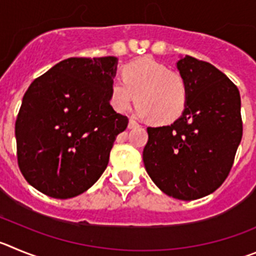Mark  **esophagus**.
<instances>
[{"label": "esophagus", "mask_w": 256, "mask_h": 256, "mask_svg": "<svg viewBox=\"0 0 256 256\" xmlns=\"http://www.w3.org/2000/svg\"><path fill=\"white\" fill-rule=\"evenodd\" d=\"M138 126H139V124H138L136 121H135V120H132V118H130V120H128V128H138Z\"/></svg>", "instance_id": "esophagus-1"}]
</instances>
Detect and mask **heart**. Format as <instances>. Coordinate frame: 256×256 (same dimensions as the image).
Here are the masks:
<instances>
[{"label":"heart","instance_id":"b5f03b06","mask_svg":"<svg viewBox=\"0 0 256 256\" xmlns=\"http://www.w3.org/2000/svg\"><path fill=\"white\" fill-rule=\"evenodd\" d=\"M122 78L111 82L110 102L117 112L128 111L138 100V116L152 117L156 124H170L185 111L188 84L178 71L144 57L128 64L122 68Z\"/></svg>","mask_w":256,"mask_h":256}]
</instances>
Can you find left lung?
<instances>
[{"mask_svg":"<svg viewBox=\"0 0 256 256\" xmlns=\"http://www.w3.org/2000/svg\"><path fill=\"white\" fill-rule=\"evenodd\" d=\"M177 68L188 80V106L171 125L146 128L142 160L164 194L195 200L217 190L231 171L242 138L241 98L209 62L185 56Z\"/></svg>","mask_w":256,"mask_h":256,"instance_id":"1","label":"left lung"}]
</instances>
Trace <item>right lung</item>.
I'll return each mask as SVG.
<instances>
[{"instance_id": "obj_1", "label": "right lung", "mask_w": 256, "mask_h": 256, "mask_svg": "<svg viewBox=\"0 0 256 256\" xmlns=\"http://www.w3.org/2000/svg\"><path fill=\"white\" fill-rule=\"evenodd\" d=\"M116 70L117 57H71L25 92L15 124L18 164L38 191L68 199L102 176L128 124L110 104Z\"/></svg>"}]
</instances>
